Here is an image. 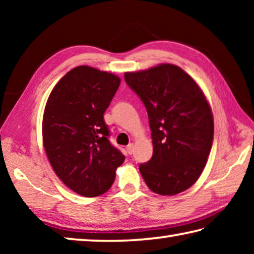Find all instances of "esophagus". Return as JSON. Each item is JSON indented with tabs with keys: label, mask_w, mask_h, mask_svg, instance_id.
Masks as SVG:
<instances>
[{
	"label": "esophagus",
	"mask_w": 254,
	"mask_h": 254,
	"mask_svg": "<svg viewBox=\"0 0 254 254\" xmlns=\"http://www.w3.org/2000/svg\"><path fill=\"white\" fill-rule=\"evenodd\" d=\"M127 151L128 154H132L133 151H134V144H133V143L128 144L127 147Z\"/></svg>",
	"instance_id": "34e87169"
}]
</instances>
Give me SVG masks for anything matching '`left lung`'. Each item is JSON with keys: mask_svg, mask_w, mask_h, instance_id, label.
Masks as SVG:
<instances>
[{"mask_svg": "<svg viewBox=\"0 0 254 254\" xmlns=\"http://www.w3.org/2000/svg\"><path fill=\"white\" fill-rule=\"evenodd\" d=\"M124 79L144 104L151 128L152 158L139 166L145 184L160 195L186 190L203 173L213 144L214 120L204 93L171 64L126 72Z\"/></svg>", "mask_w": 254, "mask_h": 254, "instance_id": "left-lung-1", "label": "left lung"}]
</instances>
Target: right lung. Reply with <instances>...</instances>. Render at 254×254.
I'll return each instance as SVG.
<instances>
[{
    "label": "right lung",
    "mask_w": 254,
    "mask_h": 254,
    "mask_svg": "<svg viewBox=\"0 0 254 254\" xmlns=\"http://www.w3.org/2000/svg\"><path fill=\"white\" fill-rule=\"evenodd\" d=\"M121 79L88 66L68 71L47 101L42 137L50 165L68 188L85 197L106 192L126 157L111 144L104 115Z\"/></svg>",
    "instance_id": "1"
}]
</instances>
